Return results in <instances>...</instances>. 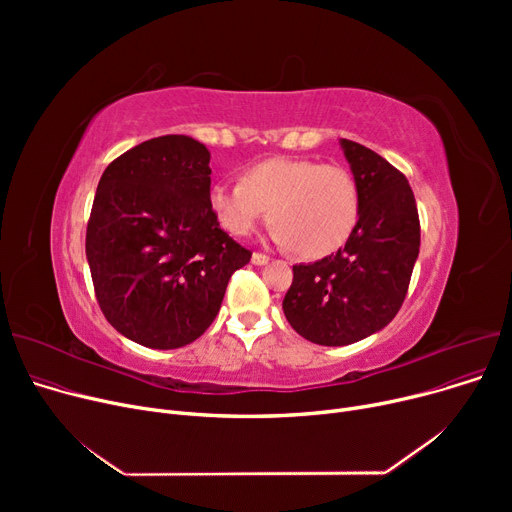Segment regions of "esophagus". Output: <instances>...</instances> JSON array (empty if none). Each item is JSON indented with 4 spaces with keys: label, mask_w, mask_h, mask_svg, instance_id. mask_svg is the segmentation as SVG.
<instances>
[{
    "label": "esophagus",
    "mask_w": 512,
    "mask_h": 512,
    "mask_svg": "<svg viewBox=\"0 0 512 512\" xmlns=\"http://www.w3.org/2000/svg\"><path fill=\"white\" fill-rule=\"evenodd\" d=\"M251 261L255 263V265H265L267 261H270V257H267L265 253H253V257H251Z\"/></svg>",
    "instance_id": "obj_1"
}]
</instances>
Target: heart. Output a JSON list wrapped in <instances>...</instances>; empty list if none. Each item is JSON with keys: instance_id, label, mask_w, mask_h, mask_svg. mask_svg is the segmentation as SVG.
<instances>
[{"instance_id": "heart-1", "label": "heart", "mask_w": 512, "mask_h": 512, "mask_svg": "<svg viewBox=\"0 0 512 512\" xmlns=\"http://www.w3.org/2000/svg\"><path fill=\"white\" fill-rule=\"evenodd\" d=\"M209 207L232 236H249L272 209L276 242L305 259H319L338 251L355 232L361 195L344 166L272 157L247 168L240 182L211 184Z\"/></svg>"}]
</instances>
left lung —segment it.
Returning <instances> with one entry per match:
<instances>
[{
  "label": "left lung",
  "mask_w": 512,
  "mask_h": 512,
  "mask_svg": "<svg viewBox=\"0 0 512 512\" xmlns=\"http://www.w3.org/2000/svg\"><path fill=\"white\" fill-rule=\"evenodd\" d=\"M361 195L346 245L309 265H292L282 309L288 324L321 346H344L388 326L405 303L421 226L407 176L375 151L342 139Z\"/></svg>",
  "instance_id": "1"
}]
</instances>
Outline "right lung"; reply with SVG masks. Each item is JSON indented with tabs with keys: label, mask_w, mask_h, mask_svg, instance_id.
Returning a JSON list of instances; mask_svg holds the SVG:
<instances>
[{
	"label": "right lung",
	"mask_w": 512,
	"mask_h": 512,
	"mask_svg": "<svg viewBox=\"0 0 512 512\" xmlns=\"http://www.w3.org/2000/svg\"><path fill=\"white\" fill-rule=\"evenodd\" d=\"M203 143L166 134L105 168L87 224V261L105 319L149 348L197 340L218 315L230 276L251 251L209 207Z\"/></svg>",
	"instance_id": "1"
}]
</instances>
